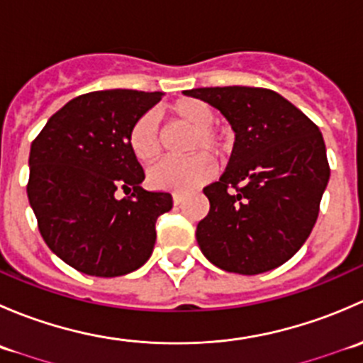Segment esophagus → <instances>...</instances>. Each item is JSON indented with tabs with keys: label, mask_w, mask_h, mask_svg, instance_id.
Returning a JSON list of instances; mask_svg holds the SVG:
<instances>
[{
	"label": "esophagus",
	"mask_w": 363,
	"mask_h": 363,
	"mask_svg": "<svg viewBox=\"0 0 363 363\" xmlns=\"http://www.w3.org/2000/svg\"><path fill=\"white\" fill-rule=\"evenodd\" d=\"M182 200H184V196H182L181 193H174V203L175 205H181Z\"/></svg>",
	"instance_id": "34e87169"
}]
</instances>
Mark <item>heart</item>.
Wrapping results in <instances>:
<instances>
[{"mask_svg": "<svg viewBox=\"0 0 363 363\" xmlns=\"http://www.w3.org/2000/svg\"><path fill=\"white\" fill-rule=\"evenodd\" d=\"M170 113L175 121L191 128L186 160H167L149 170V184L152 188L168 189V191H189L214 174V160L221 158L228 151V140L214 126L216 112L208 104L196 98H182L170 107ZM128 145L131 152L142 163H152L161 155V137L158 119L155 113H142L130 128Z\"/></svg>", "mask_w": 363, "mask_h": 363, "instance_id": "1", "label": "heart"}]
</instances>
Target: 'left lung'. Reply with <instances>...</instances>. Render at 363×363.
<instances>
[{
  "instance_id": "obj_1",
  "label": "left lung",
  "mask_w": 363,
  "mask_h": 363,
  "mask_svg": "<svg viewBox=\"0 0 363 363\" xmlns=\"http://www.w3.org/2000/svg\"><path fill=\"white\" fill-rule=\"evenodd\" d=\"M184 94L218 108L235 131L225 174L203 188L211 203L196 226L203 256L244 276L283 265L313 232L330 179L320 128L263 87H199Z\"/></svg>"
}]
</instances>
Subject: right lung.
I'll return each instance as SVG.
<instances>
[{
  "label": "right lung",
  "mask_w": 363,
  "mask_h": 363,
  "mask_svg": "<svg viewBox=\"0 0 363 363\" xmlns=\"http://www.w3.org/2000/svg\"><path fill=\"white\" fill-rule=\"evenodd\" d=\"M161 96L133 89L80 94L33 140L29 205L50 251L79 272L124 276L152 255L156 219L172 208V195L142 188L145 174L128 133ZM119 187L132 195L119 201Z\"/></svg>",
  "instance_id": "obj_1"
}]
</instances>
